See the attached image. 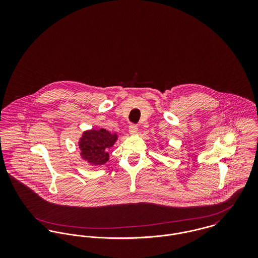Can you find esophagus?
Listing matches in <instances>:
<instances>
[{"mask_svg": "<svg viewBox=\"0 0 258 258\" xmlns=\"http://www.w3.org/2000/svg\"><path fill=\"white\" fill-rule=\"evenodd\" d=\"M138 131V126L136 124H131L129 126V132L130 134H136Z\"/></svg>", "mask_w": 258, "mask_h": 258, "instance_id": "34e87169", "label": "esophagus"}]
</instances>
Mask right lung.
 <instances>
[{"mask_svg":"<svg viewBox=\"0 0 258 258\" xmlns=\"http://www.w3.org/2000/svg\"><path fill=\"white\" fill-rule=\"evenodd\" d=\"M117 139L116 134H111L105 129L86 131L79 141L80 155L93 165H103L108 161L109 148Z\"/></svg>","mask_w":258,"mask_h":258,"instance_id":"add662e5","label":"right lung"}]
</instances>
